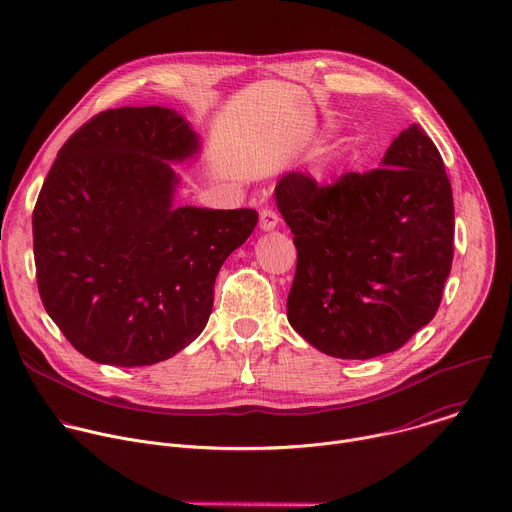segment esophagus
Masks as SVG:
<instances>
[{
	"label": "esophagus",
	"instance_id": "esophagus-1",
	"mask_svg": "<svg viewBox=\"0 0 512 512\" xmlns=\"http://www.w3.org/2000/svg\"><path fill=\"white\" fill-rule=\"evenodd\" d=\"M277 223H279V217L273 209H261V213H259L261 231H273L277 227Z\"/></svg>",
	"mask_w": 512,
	"mask_h": 512
}]
</instances>
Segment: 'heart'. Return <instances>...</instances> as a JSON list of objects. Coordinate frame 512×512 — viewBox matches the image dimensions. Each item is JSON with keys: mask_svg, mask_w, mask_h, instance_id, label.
Wrapping results in <instances>:
<instances>
[{"mask_svg": "<svg viewBox=\"0 0 512 512\" xmlns=\"http://www.w3.org/2000/svg\"><path fill=\"white\" fill-rule=\"evenodd\" d=\"M327 166H329V162H327V160H321V162L315 166L313 173L321 179V177H325V173H327Z\"/></svg>", "mask_w": 512, "mask_h": 512, "instance_id": "b5f03b06", "label": "heart"}]
</instances>
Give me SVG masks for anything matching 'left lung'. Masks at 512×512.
Listing matches in <instances>:
<instances>
[{"label": "left lung", "mask_w": 512, "mask_h": 512, "mask_svg": "<svg viewBox=\"0 0 512 512\" xmlns=\"http://www.w3.org/2000/svg\"><path fill=\"white\" fill-rule=\"evenodd\" d=\"M275 203L297 249L287 319L313 348L370 360L400 350L436 315L454 255V203L442 156L418 124L370 173L325 187L283 175Z\"/></svg>", "instance_id": "left-lung-1"}]
</instances>
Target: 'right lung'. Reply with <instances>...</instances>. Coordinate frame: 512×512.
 <instances>
[{"mask_svg":"<svg viewBox=\"0 0 512 512\" xmlns=\"http://www.w3.org/2000/svg\"><path fill=\"white\" fill-rule=\"evenodd\" d=\"M199 150L191 124L162 106L100 112L60 148L32 215L36 279L88 360L152 366L205 329L217 273L259 215L173 205L170 162Z\"/></svg>","mask_w":512,"mask_h":512,"instance_id":"right-lung-1","label":"right lung"}]
</instances>
